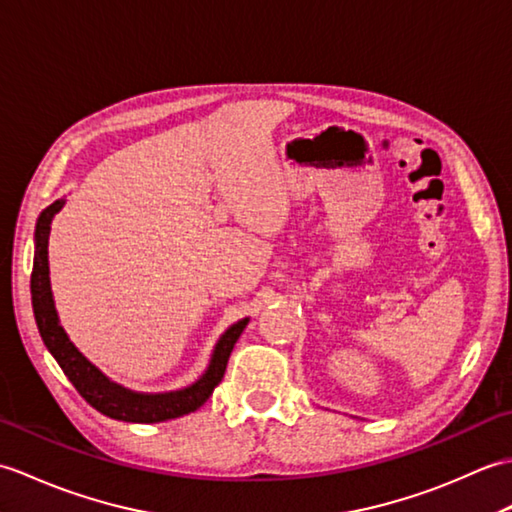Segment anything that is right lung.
<instances>
[{
  "instance_id": "right-lung-1",
  "label": "right lung",
  "mask_w": 512,
  "mask_h": 512,
  "mask_svg": "<svg viewBox=\"0 0 512 512\" xmlns=\"http://www.w3.org/2000/svg\"><path fill=\"white\" fill-rule=\"evenodd\" d=\"M61 206L63 201H54L52 206L41 212V217L37 221V252H34L30 293L34 320H37L43 344L48 346L54 359L59 361L65 377L72 381L78 394H81L89 405L96 407L100 414L116 420H127V423H162V420L199 410V407L210 399L212 390L221 383L227 368V359L232 355L236 339L241 337L243 328L247 326V320L234 324L230 331L219 339L208 372L186 390L168 394H135L120 388L116 383H111L72 346L54 311L48 276V241L52 219L54 214L61 210Z\"/></svg>"
}]
</instances>
